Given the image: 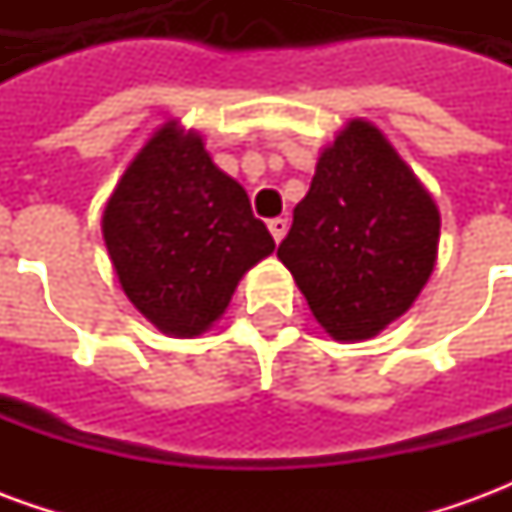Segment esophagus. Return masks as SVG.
I'll list each match as a JSON object with an SVG mask.
<instances>
[{"label":"esophagus","instance_id":"esophagus-1","mask_svg":"<svg viewBox=\"0 0 512 512\" xmlns=\"http://www.w3.org/2000/svg\"><path fill=\"white\" fill-rule=\"evenodd\" d=\"M268 230H271V235H274V241H282L285 238V233H288V219H282V216H277V219H271L268 222Z\"/></svg>","mask_w":512,"mask_h":512}]
</instances>
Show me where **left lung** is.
<instances>
[{
	"mask_svg": "<svg viewBox=\"0 0 512 512\" xmlns=\"http://www.w3.org/2000/svg\"><path fill=\"white\" fill-rule=\"evenodd\" d=\"M439 205L384 131L354 117L323 147L277 257L323 332L362 343L411 310L439 257Z\"/></svg>",
	"mask_w": 512,
	"mask_h": 512,
	"instance_id": "left-lung-1",
	"label": "left lung"
}]
</instances>
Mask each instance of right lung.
I'll use <instances>...</instances> for the list:
<instances>
[{
	"instance_id": "obj_1",
	"label": "right lung",
	"mask_w": 512,
	"mask_h": 512,
	"mask_svg": "<svg viewBox=\"0 0 512 512\" xmlns=\"http://www.w3.org/2000/svg\"><path fill=\"white\" fill-rule=\"evenodd\" d=\"M101 233L128 301L172 337L208 332L277 246L244 186L178 120L156 128L117 180Z\"/></svg>"
}]
</instances>
